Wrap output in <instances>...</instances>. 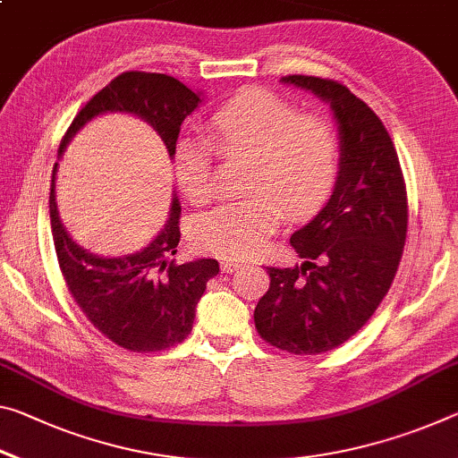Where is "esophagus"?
<instances>
[{
  "instance_id": "1",
  "label": "esophagus",
  "mask_w": 458,
  "mask_h": 458,
  "mask_svg": "<svg viewBox=\"0 0 458 458\" xmlns=\"http://www.w3.org/2000/svg\"><path fill=\"white\" fill-rule=\"evenodd\" d=\"M220 267H222L224 273H232V271H236V268H241L242 263H241V260H236V259L226 257V259L220 260Z\"/></svg>"
}]
</instances>
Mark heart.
I'll list each match as a JSON object with an SVG mask.
<instances>
[{
	"mask_svg": "<svg viewBox=\"0 0 458 458\" xmlns=\"http://www.w3.org/2000/svg\"><path fill=\"white\" fill-rule=\"evenodd\" d=\"M212 147L222 157H249V193L244 201L220 203L195 220V249L230 259L259 255L281 208L289 217L316 212L338 177L336 130L320 115H301L285 98L268 89H246L209 118ZM173 166L181 191L191 203L214 195L212 148L198 138L177 142Z\"/></svg>",
	"mask_w": 458,
	"mask_h": 458,
	"instance_id": "heart-1",
	"label": "heart"
}]
</instances>
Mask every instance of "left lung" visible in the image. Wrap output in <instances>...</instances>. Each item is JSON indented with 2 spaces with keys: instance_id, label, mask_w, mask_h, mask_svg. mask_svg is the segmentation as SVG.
Wrapping results in <instances>:
<instances>
[{
  "instance_id": "1",
  "label": "left lung",
  "mask_w": 458,
  "mask_h": 458,
  "mask_svg": "<svg viewBox=\"0 0 458 458\" xmlns=\"http://www.w3.org/2000/svg\"><path fill=\"white\" fill-rule=\"evenodd\" d=\"M283 83L330 104L340 166L326 206L292 234L301 265L267 267L255 308L260 338L292 354H320L354 336L387 295L408 232V193L391 136L365 101L332 79Z\"/></svg>"
}]
</instances>
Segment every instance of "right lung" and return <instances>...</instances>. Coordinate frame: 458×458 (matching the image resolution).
Wrapping results in <instances>:
<instances>
[{
	"label": "right lung",
	"instance_id": "right-lung-1",
	"mask_svg": "<svg viewBox=\"0 0 458 458\" xmlns=\"http://www.w3.org/2000/svg\"><path fill=\"white\" fill-rule=\"evenodd\" d=\"M201 104V93L163 72L128 71L98 91L71 122L59 155L71 138L96 115L124 112L157 130L169 157L175 155L183 120ZM50 183V230L61 273L72 300L96 328L126 351L157 352L183 343L191 332L195 306L206 283L220 271L216 259L177 265L179 199L173 198L165 228L142 250L124 257H99L79 246L64 230Z\"/></svg>",
	"mask_w": 458,
	"mask_h": 458
}]
</instances>
